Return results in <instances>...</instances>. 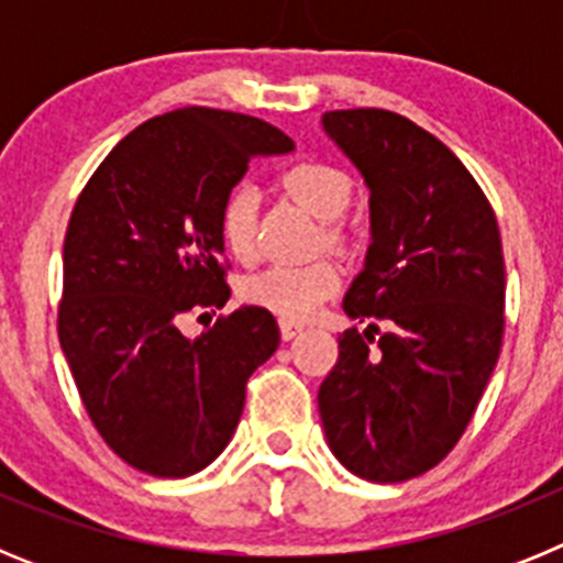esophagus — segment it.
<instances>
[{"label":"esophagus","instance_id":"34e87169","mask_svg":"<svg viewBox=\"0 0 563 563\" xmlns=\"http://www.w3.org/2000/svg\"><path fill=\"white\" fill-rule=\"evenodd\" d=\"M278 330H282V338H285V341H292V338L305 332V324H296V321H278Z\"/></svg>","mask_w":563,"mask_h":563}]
</instances>
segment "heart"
<instances>
[{
	"instance_id": "b5f03b06",
	"label": "heart",
	"mask_w": 563,
	"mask_h": 563,
	"mask_svg": "<svg viewBox=\"0 0 563 563\" xmlns=\"http://www.w3.org/2000/svg\"><path fill=\"white\" fill-rule=\"evenodd\" d=\"M282 188L312 217L324 222L338 220L352 202L350 174L330 163H296L282 174ZM256 186L236 183L228 188L220 202V213H217V231L225 251L239 262H247L256 251ZM327 236L335 239V228H330ZM338 287H341V271L335 262L316 258L305 265H271L265 271L251 273L239 282V298L245 305L273 312L282 321H307L327 298L335 296Z\"/></svg>"
}]
</instances>
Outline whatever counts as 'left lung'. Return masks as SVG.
<instances>
[{
  "mask_svg": "<svg viewBox=\"0 0 563 563\" xmlns=\"http://www.w3.org/2000/svg\"><path fill=\"white\" fill-rule=\"evenodd\" d=\"M369 186L372 245L318 389L332 454L369 482H406L449 456L505 335V256L479 183L431 132L389 109L324 114ZM380 320L384 330L374 324Z\"/></svg>",
  "mask_w": 563,
  "mask_h": 563,
  "instance_id": "obj_1",
  "label": "left lung"
}]
</instances>
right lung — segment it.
Wrapping results in <instances>:
<instances>
[{"instance_id":"obj_1","label":"right lung","mask_w":563,"mask_h":563,"mask_svg":"<svg viewBox=\"0 0 563 563\" xmlns=\"http://www.w3.org/2000/svg\"><path fill=\"white\" fill-rule=\"evenodd\" d=\"M290 148L251 114L174 109L129 132L73 208L58 341L98 434L143 474L180 479L217 460L247 377L282 341L258 307L220 316L197 341L180 321L231 296L217 231L228 188L251 157Z\"/></svg>"}]
</instances>
